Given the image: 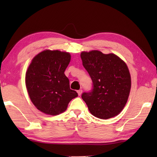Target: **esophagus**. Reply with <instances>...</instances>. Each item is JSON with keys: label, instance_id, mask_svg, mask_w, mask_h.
Instances as JSON below:
<instances>
[{"label": "esophagus", "instance_id": "obj_1", "mask_svg": "<svg viewBox=\"0 0 157 157\" xmlns=\"http://www.w3.org/2000/svg\"><path fill=\"white\" fill-rule=\"evenodd\" d=\"M82 93V90H78V94L79 96H81Z\"/></svg>", "mask_w": 157, "mask_h": 157}]
</instances>
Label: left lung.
I'll list each match as a JSON object with an SVG mask.
<instances>
[{"mask_svg": "<svg viewBox=\"0 0 157 157\" xmlns=\"http://www.w3.org/2000/svg\"><path fill=\"white\" fill-rule=\"evenodd\" d=\"M82 64L92 81V89L82 98L96 117L106 119L119 114L131 89L128 66L119 56L92 51L81 53Z\"/></svg>", "mask_w": 157, "mask_h": 157, "instance_id": "left-lung-1", "label": "left lung"}]
</instances>
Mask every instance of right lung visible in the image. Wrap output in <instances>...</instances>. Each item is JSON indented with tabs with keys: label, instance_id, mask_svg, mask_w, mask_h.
I'll use <instances>...</instances> for the list:
<instances>
[{
	"label": "right lung",
	"instance_id": "obj_1",
	"mask_svg": "<svg viewBox=\"0 0 157 157\" xmlns=\"http://www.w3.org/2000/svg\"><path fill=\"white\" fill-rule=\"evenodd\" d=\"M71 60L69 52L46 51L32 59L25 74L29 98L39 111L56 115L66 111L69 102L78 96L69 87L65 71Z\"/></svg>",
	"mask_w": 157,
	"mask_h": 157
}]
</instances>
